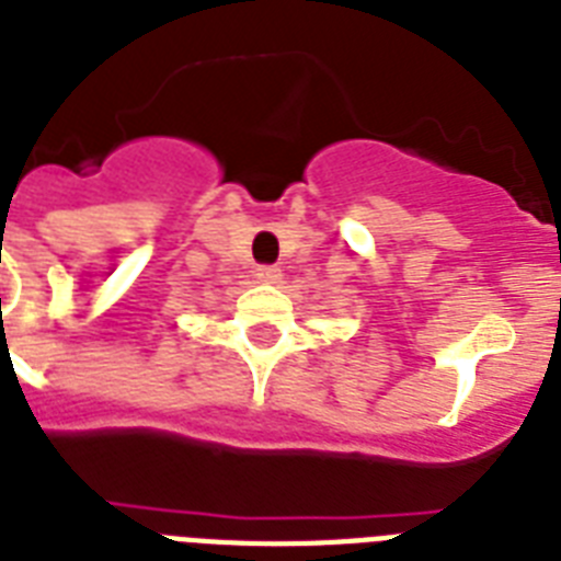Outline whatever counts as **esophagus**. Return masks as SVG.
Instances as JSON below:
<instances>
[{
	"label": "esophagus",
	"instance_id": "1",
	"mask_svg": "<svg viewBox=\"0 0 561 561\" xmlns=\"http://www.w3.org/2000/svg\"><path fill=\"white\" fill-rule=\"evenodd\" d=\"M256 279L267 282V285H276L282 279V271L276 265H259L256 267Z\"/></svg>",
	"mask_w": 561,
	"mask_h": 561
}]
</instances>
